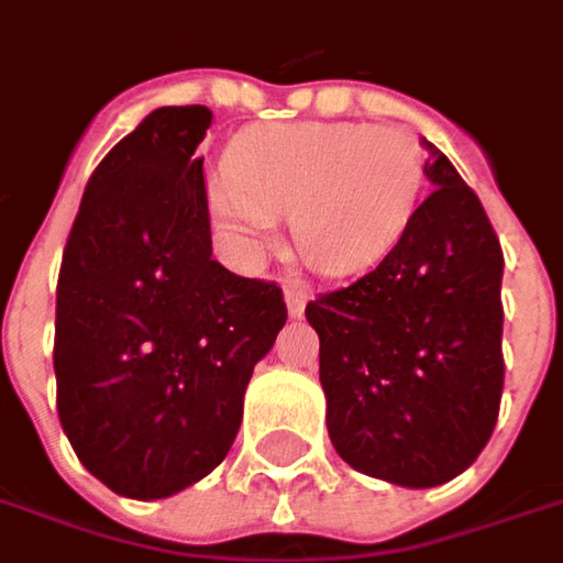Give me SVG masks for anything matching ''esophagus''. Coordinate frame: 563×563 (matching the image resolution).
Listing matches in <instances>:
<instances>
[{
    "label": "esophagus",
    "mask_w": 563,
    "mask_h": 563,
    "mask_svg": "<svg viewBox=\"0 0 563 563\" xmlns=\"http://www.w3.org/2000/svg\"><path fill=\"white\" fill-rule=\"evenodd\" d=\"M307 305V292L301 286H286V310L289 317H301Z\"/></svg>",
    "instance_id": "esophagus-1"
}]
</instances>
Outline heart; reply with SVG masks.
Masks as SVG:
<instances>
[{
	"mask_svg": "<svg viewBox=\"0 0 563 563\" xmlns=\"http://www.w3.org/2000/svg\"><path fill=\"white\" fill-rule=\"evenodd\" d=\"M229 177L208 180L225 250L256 265L274 220H289L307 268L350 277L389 253L413 210L422 162L404 132L367 123H280L229 147Z\"/></svg>",
	"mask_w": 563,
	"mask_h": 563,
	"instance_id": "b5f03b06",
	"label": "heart"
}]
</instances>
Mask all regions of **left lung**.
Segmentation results:
<instances>
[{
    "instance_id": "8db88e82",
    "label": "left lung",
    "mask_w": 563,
    "mask_h": 563,
    "mask_svg": "<svg viewBox=\"0 0 563 563\" xmlns=\"http://www.w3.org/2000/svg\"><path fill=\"white\" fill-rule=\"evenodd\" d=\"M428 198L377 268L305 310L338 455L404 488L455 479L504 391V253L479 198L422 141Z\"/></svg>"
}]
</instances>
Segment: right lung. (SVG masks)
Here are the masks:
<instances>
[{
    "instance_id": "add662e5",
    "label": "right lung",
    "mask_w": 563,
    "mask_h": 563,
    "mask_svg": "<svg viewBox=\"0 0 563 563\" xmlns=\"http://www.w3.org/2000/svg\"><path fill=\"white\" fill-rule=\"evenodd\" d=\"M205 104L156 108L87 180L56 283V413L111 492L156 500L234 443L286 325L277 283L210 258Z\"/></svg>"
}]
</instances>
